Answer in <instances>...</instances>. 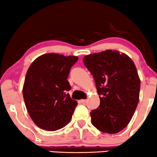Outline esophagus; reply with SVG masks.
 I'll return each instance as SVG.
<instances>
[{
  "mask_svg": "<svg viewBox=\"0 0 157 157\" xmlns=\"http://www.w3.org/2000/svg\"><path fill=\"white\" fill-rule=\"evenodd\" d=\"M86 102H87L86 100H80V103L82 104H85Z\"/></svg>",
  "mask_w": 157,
  "mask_h": 157,
  "instance_id": "obj_1",
  "label": "esophagus"
}]
</instances>
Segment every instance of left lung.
<instances>
[{"label":"left lung","instance_id":"8db88e82","mask_svg":"<svg viewBox=\"0 0 157 157\" xmlns=\"http://www.w3.org/2000/svg\"><path fill=\"white\" fill-rule=\"evenodd\" d=\"M100 97L90 113L92 124L100 131L117 133L127 126L137 107L140 80L132 59L124 53L106 50L84 56Z\"/></svg>","mask_w":157,"mask_h":157}]
</instances>
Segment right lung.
I'll return each mask as SVG.
<instances>
[{"label": "right lung", "mask_w": 157, "mask_h": 157, "mask_svg": "<svg viewBox=\"0 0 157 157\" xmlns=\"http://www.w3.org/2000/svg\"><path fill=\"white\" fill-rule=\"evenodd\" d=\"M78 57L47 53L27 70L23 96L29 115L38 127L48 131L63 128L72 118L77 102L70 98L68 77Z\"/></svg>", "instance_id": "right-lung-1"}]
</instances>
